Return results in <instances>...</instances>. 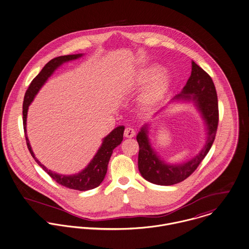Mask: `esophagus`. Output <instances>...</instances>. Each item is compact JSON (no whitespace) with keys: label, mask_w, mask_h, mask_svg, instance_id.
I'll return each instance as SVG.
<instances>
[{"label":"esophagus","mask_w":249,"mask_h":249,"mask_svg":"<svg viewBox=\"0 0 249 249\" xmlns=\"http://www.w3.org/2000/svg\"><path fill=\"white\" fill-rule=\"evenodd\" d=\"M135 135V131H134L133 128H126L125 129V132H124V136L125 137H128V138H132Z\"/></svg>","instance_id":"1"}]
</instances>
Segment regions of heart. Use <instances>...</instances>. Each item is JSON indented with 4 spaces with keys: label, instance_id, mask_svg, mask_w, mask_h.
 <instances>
[{
    "label": "heart",
    "instance_id": "b5f03b06",
    "mask_svg": "<svg viewBox=\"0 0 249 249\" xmlns=\"http://www.w3.org/2000/svg\"><path fill=\"white\" fill-rule=\"evenodd\" d=\"M158 73L159 68L151 67L140 71L136 76L135 82L137 85H144L154 79L140 97L141 103L145 106H153L156 104L164 96L169 87L168 76L159 75L156 77Z\"/></svg>",
    "mask_w": 249,
    "mask_h": 249
}]
</instances>
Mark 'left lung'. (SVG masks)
Here are the masks:
<instances>
[{"label": "left lung", "instance_id": "left-lung-1", "mask_svg": "<svg viewBox=\"0 0 249 249\" xmlns=\"http://www.w3.org/2000/svg\"><path fill=\"white\" fill-rule=\"evenodd\" d=\"M192 75L176 99L193 100L206 120L208 127V140L205 147L192 160L177 165H170L160 160L153 152L149 139L147 128L143 127L136 139L139 145L138 169L141 175L149 182L171 186L184 181L195 172L200 163L210 152L217 133L219 122V109L217 93L211 76L194 61L192 62Z\"/></svg>", "mask_w": 249, "mask_h": 249}]
</instances>
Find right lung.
Returning <instances> with one entry per match:
<instances>
[{"label":"right lung","mask_w":249,"mask_h":249,"mask_svg":"<svg viewBox=\"0 0 249 249\" xmlns=\"http://www.w3.org/2000/svg\"><path fill=\"white\" fill-rule=\"evenodd\" d=\"M81 56H82L81 54L60 56V57L51 59L49 62L45 64V66L38 73V76L31 81L28 89L25 92L24 98H23V104H22V123H23V130L25 134L27 148L31 153V155L33 156V158L35 159V161L38 163V166H40L43 169V171L47 172L49 176H51V178H53L59 185L68 189L83 192V191H89V190L95 189L96 187H98L100 183L103 181L107 172L108 163L113 151L115 147H117L123 140L124 126H119L115 128L109 135H107L104 138L101 147L97 151V153L93 158V160L90 162V164L82 172H78L74 175H61L56 172H51L50 170H47L35 157L34 153L30 147L28 138L26 136V116H27L28 106L34 99V96L37 95L40 87L44 84L47 78L53 74V72L61 63L68 60L76 59Z\"/></svg>","instance_id":"add662e5"}]
</instances>
